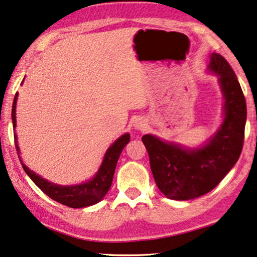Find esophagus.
I'll use <instances>...</instances> for the list:
<instances>
[{"label": "esophagus", "instance_id": "esophagus-1", "mask_svg": "<svg viewBox=\"0 0 257 257\" xmlns=\"http://www.w3.org/2000/svg\"><path fill=\"white\" fill-rule=\"evenodd\" d=\"M133 126H135V128L138 130V131H143V130H145L147 127V124H146V121L143 120L142 118H138V119H136Z\"/></svg>", "mask_w": 257, "mask_h": 257}]
</instances>
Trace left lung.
<instances>
[{
	"instance_id": "1",
	"label": "left lung",
	"mask_w": 257,
	"mask_h": 257,
	"mask_svg": "<svg viewBox=\"0 0 257 257\" xmlns=\"http://www.w3.org/2000/svg\"><path fill=\"white\" fill-rule=\"evenodd\" d=\"M207 70L217 76L223 103L220 127L201 146L189 149L153 135L142 138L158 188L168 199L191 200L215 188L240 158L247 105L237 77L219 54H210Z\"/></svg>"
}]
</instances>
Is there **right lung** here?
I'll use <instances>...</instances> for the list:
<instances>
[{"instance_id":"obj_1","label":"right lung","mask_w":257,"mask_h":257,"mask_svg":"<svg viewBox=\"0 0 257 257\" xmlns=\"http://www.w3.org/2000/svg\"><path fill=\"white\" fill-rule=\"evenodd\" d=\"M23 83V82H22ZM17 97L19 93H16L15 98H14L13 103V110H12V119H13V127H16V104H17ZM15 137V145L16 151L19 154L20 161L22 164L23 170L26 173L29 175V178L34 181V184L37 186L41 191H43L49 198H51L55 201H57L62 205L71 207V208H83V207H89L92 205H96L99 201L103 200V198L106 195L108 189L111 187L112 180H113V175L115 171V166H117V161L120 157L121 151L124 147L127 145L130 142V135L125 133L121 137L115 140L112 145L108 147L106 152H105L104 159L101 161L99 170L97 173L91 178L90 180L78 185H71V186H63L57 185L54 182L48 181L47 179L40 177V175L35 173L34 171L29 170L26 166L21 159V151L17 144V136L16 133L14 135Z\"/></svg>"}]
</instances>
